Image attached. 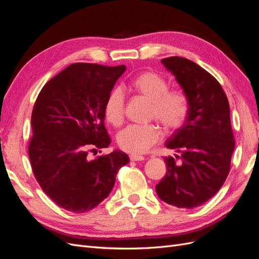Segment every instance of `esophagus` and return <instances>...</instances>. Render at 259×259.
Masks as SVG:
<instances>
[{
	"label": "esophagus",
	"instance_id": "34e87169",
	"mask_svg": "<svg viewBox=\"0 0 259 259\" xmlns=\"http://www.w3.org/2000/svg\"><path fill=\"white\" fill-rule=\"evenodd\" d=\"M145 158L142 155H138V154H131L130 155V160L131 161H143Z\"/></svg>",
	"mask_w": 259,
	"mask_h": 259
}]
</instances>
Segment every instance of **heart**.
Returning a JSON list of instances; mask_svg holds the SVG:
<instances>
[{
  "instance_id": "b5f03b06",
  "label": "heart",
  "mask_w": 259,
  "mask_h": 259,
  "mask_svg": "<svg viewBox=\"0 0 259 259\" xmlns=\"http://www.w3.org/2000/svg\"><path fill=\"white\" fill-rule=\"evenodd\" d=\"M133 92L150 101L149 119L158 121L167 133L175 132L186 122L189 114V101L180 90H168V82L163 75L145 71L136 75L130 83ZM125 99L120 89L108 94L104 105L106 120L119 126L124 120ZM161 138V131L154 124L136 125L125 127L117 135V145L123 151L143 154Z\"/></svg>"
}]
</instances>
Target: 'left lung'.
I'll return each instance as SVG.
<instances>
[{"label":"left lung","mask_w":259,"mask_h":259,"mask_svg":"<svg viewBox=\"0 0 259 259\" xmlns=\"http://www.w3.org/2000/svg\"><path fill=\"white\" fill-rule=\"evenodd\" d=\"M161 61L183 88L189 114L166 140L165 146L179 155L164 158L166 175L155 190L169 205L194 208L214 197L230 171L234 138L228 98L215 77L195 62L178 56Z\"/></svg>","instance_id":"obj_1"}]
</instances>
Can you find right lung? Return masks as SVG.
Here are the masks:
<instances>
[{"instance_id": "right-lung-1", "label": "right lung", "mask_w": 259, "mask_h": 259, "mask_svg": "<svg viewBox=\"0 0 259 259\" xmlns=\"http://www.w3.org/2000/svg\"><path fill=\"white\" fill-rule=\"evenodd\" d=\"M125 69L76 62L46 83L35 100L28 147L31 167L46 195L72 213H85L104 201L117 171L130 162L119 150L90 158L111 143L104 105Z\"/></svg>"}]
</instances>
